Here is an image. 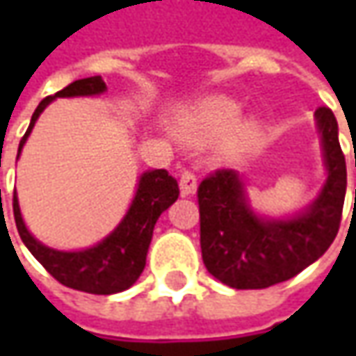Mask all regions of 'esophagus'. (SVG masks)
Wrapping results in <instances>:
<instances>
[{
	"mask_svg": "<svg viewBox=\"0 0 356 356\" xmlns=\"http://www.w3.org/2000/svg\"><path fill=\"white\" fill-rule=\"evenodd\" d=\"M196 188H198V178H196V174L192 170L182 172V174H180V192H182V196L194 194Z\"/></svg>",
	"mask_w": 356,
	"mask_h": 356,
	"instance_id": "1",
	"label": "esophagus"
}]
</instances>
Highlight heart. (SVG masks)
<instances>
[{"instance_id":"obj_1","label":"heart","mask_w":356,"mask_h":356,"mask_svg":"<svg viewBox=\"0 0 356 356\" xmlns=\"http://www.w3.org/2000/svg\"><path fill=\"white\" fill-rule=\"evenodd\" d=\"M239 115L241 106L236 101L222 95L206 97L182 111L178 118V132L190 144H210L227 131L222 150L226 154H236L253 144L259 130L253 120H243L236 125Z\"/></svg>"}]
</instances>
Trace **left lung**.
I'll use <instances>...</instances> for the list:
<instances>
[{"label": "left lung", "instance_id": "1", "mask_svg": "<svg viewBox=\"0 0 356 356\" xmlns=\"http://www.w3.org/2000/svg\"><path fill=\"white\" fill-rule=\"evenodd\" d=\"M315 115L329 176L307 212L289 220L257 218L245 204L243 184L234 170H216L200 182L202 259L216 280L234 289H266L291 280L335 239L347 192V164L335 115L327 106H319Z\"/></svg>", "mask_w": 356, "mask_h": 356}]
</instances>
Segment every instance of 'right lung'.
<instances>
[{"label":"right lung","instance_id":"add662e5","mask_svg":"<svg viewBox=\"0 0 356 356\" xmlns=\"http://www.w3.org/2000/svg\"><path fill=\"white\" fill-rule=\"evenodd\" d=\"M106 89L101 75L79 79L67 85L65 89L55 92L53 97H45L35 108L29 129L23 134L19 143V152L33 129L37 117L43 113L55 97H87V95H101ZM180 188L176 178L168 170L144 172L138 182L136 196L130 204L129 213L118 224V227L104 238L95 248L83 252H57L45 248L27 232L21 220L17 196H13V218L23 243L33 253V257L47 269L55 280L85 293L111 295L129 289L134 281L140 277L146 266V253L152 239V232L156 226L160 213L178 200Z\"/></svg>","mask_w":356,"mask_h":356}]
</instances>
